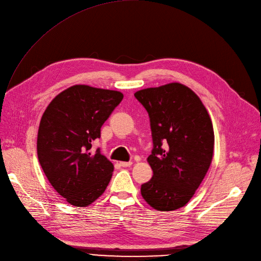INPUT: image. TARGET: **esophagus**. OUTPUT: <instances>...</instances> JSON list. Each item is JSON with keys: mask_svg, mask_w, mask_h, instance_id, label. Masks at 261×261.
Masks as SVG:
<instances>
[{"mask_svg": "<svg viewBox=\"0 0 261 261\" xmlns=\"http://www.w3.org/2000/svg\"><path fill=\"white\" fill-rule=\"evenodd\" d=\"M131 165H132V162H120V163H119V166L123 167V168L130 167Z\"/></svg>", "mask_w": 261, "mask_h": 261, "instance_id": "obj_1", "label": "esophagus"}]
</instances>
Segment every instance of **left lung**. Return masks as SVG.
<instances>
[{
    "label": "left lung",
    "mask_w": 261,
    "mask_h": 261,
    "mask_svg": "<svg viewBox=\"0 0 261 261\" xmlns=\"http://www.w3.org/2000/svg\"><path fill=\"white\" fill-rule=\"evenodd\" d=\"M150 117L152 178L142 196L154 209L173 211L187 204L212 162L214 131L199 97L179 83L134 93Z\"/></svg>",
    "instance_id": "obj_1"
}]
</instances>
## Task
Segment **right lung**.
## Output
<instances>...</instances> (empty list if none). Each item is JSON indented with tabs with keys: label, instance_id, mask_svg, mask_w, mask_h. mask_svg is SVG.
<instances>
[{
	"label": "right lung",
	"instance_id": "add662e5",
	"mask_svg": "<svg viewBox=\"0 0 261 261\" xmlns=\"http://www.w3.org/2000/svg\"><path fill=\"white\" fill-rule=\"evenodd\" d=\"M124 95L75 85L57 95L45 110L38 133V158L51 186L75 206L97 199L111 179L113 165L92 142Z\"/></svg>",
	"mask_w": 261,
	"mask_h": 261
}]
</instances>
